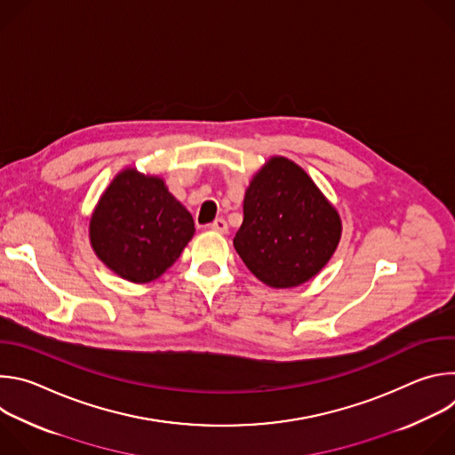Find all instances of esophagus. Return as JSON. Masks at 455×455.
Returning <instances> with one entry per match:
<instances>
[{"mask_svg": "<svg viewBox=\"0 0 455 455\" xmlns=\"http://www.w3.org/2000/svg\"><path fill=\"white\" fill-rule=\"evenodd\" d=\"M209 228H211L212 232H218V234H227V232H228V225H227V221L221 220V218H218L216 221H212V223L209 225Z\"/></svg>", "mask_w": 455, "mask_h": 455, "instance_id": "34e87169", "label": "esophagus"}]
</instances>
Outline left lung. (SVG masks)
Here are the masks:
<instances>
[{"label":"left lung","instance_id":"8db88e82","mask_svg":"<svg viewBox=\"0 0 455 455\" xmlns=\"http://www.w3.org/2000/svg\"><path fill=\"white\" fill-rule=\"evenodd\" d=\"M340 235L339 211L307 172L284 156H272L244 190L234 248L259 281L286 290L326 267Z\"/></svg>","mask_w":455,"mask_h":455}]
</instances>
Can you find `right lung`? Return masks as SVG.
<instances>
[{"label":"right lung","instance_id":"1","mask_svg":"<svg viewBox=\"0 0 455 455\" xmlns=\"http://www.w3.org/2000/svg\"><path fill=\"white\" fill-rule=\"evenodd\" d=\"M190 212L164 178L122 169L90 218V244L118 277L148 284L165 274L194 235Z\"/></svg>","mask_w":455,"mask_h":455}]
</instances>
